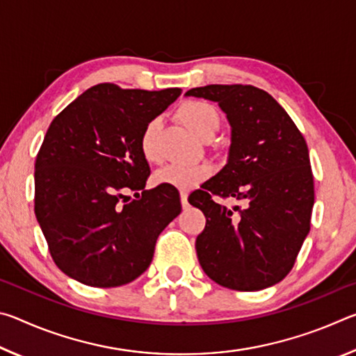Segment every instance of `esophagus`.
<instances>
[{
    "label": "esophagus",
    "mask_w": 356,
    "mask_h": 356,
    "mask_svg": "<svg viewBox=\"0 0 356 356\" xmlns=\"http://www.w3.org/2000/svg\"><path fill=\"white\" fill-rule=\"evenodd\" d=\"M180 202H182V207H188V195L185 191H180Z\"/></svg>",
    "instance_id": "obj_1"
}]
</instances>
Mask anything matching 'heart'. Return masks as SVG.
Masks as SVG:
<instances>
[{"mask_svg":"<svg viewBox=\"0 0 356 356\" xmlns=\"http://www.w3.org/2000/svg\"><path fill=\"white\" fill-rule=\"evenodd\" d=\"M179 116L188 127L201 138H212L220 129V114L213 105L204 100H188L179 108ZM161 127L160 118L150 119L143 129L140 136V149L144 159L155 161L159 159L156 136ZM210 174L212 166L209 163H170L154 174L156 185L174 186L180 190L195 188L204 182Z\"/></svg>","mask_w":356,"mask_h":356,"instance_id":"b5f03b06","label":"heart"}]
</instances>
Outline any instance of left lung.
<instances>
[{
  "instance_id": "left-lung-1",
  "label": "left lung",
  "mask_w": 356,
  "mask_h": 356,
  "mask_svg": "<svg viewBox=\"0 0 356 356\" xmlns=\"http://www.w3.org/2000/svg\"><path fill=\"white\" fill-rule=\"evenodd\" d=\"M186 95L216 102L232 127L227 165L188 197L206 215L196 238L201 267L234 291L273 286L292 270L311 229L308 144L284 108L251 84H209ZM213 195L243 206L227 209Z\"/></svg>"
}]
</instances>
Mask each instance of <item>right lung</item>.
<instances>
[{"instance_id": "1", "label": "right lung", "mask_w": 356, "mask_h": 356, "mask_svg": "<svg viewBox=\"0 0 356 356\" xmlns=\"http://www.w3.org/2000/svg\"><path fill=\"white\" fill-rule=\"evenodd\" d=\"M180 94L100 83L51 120L35 156L34 213L53 261L70 278L118 287L152 262L156 238L182 206L171 186L144 188L150 168L140 136Z\"/></svg>"}]
</instances>
